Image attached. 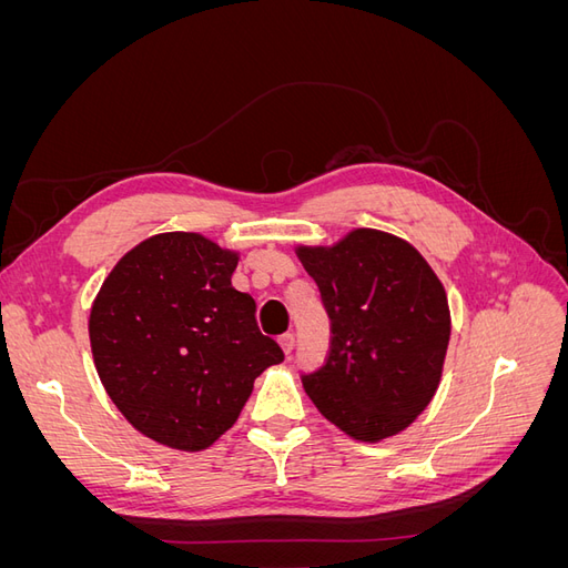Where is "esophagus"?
<instances>
[{
  "label": "esophagus",
  "mask_w": 568,
  "mask_h": 568,
  "mask_svg": "<svg viewBox=\"0 0 568 568\" xmlns=\"http://www.w3.org/2000/svg\"><path fill=\"white\" fill-rule=\"evenodd\" d=\"M280 346H282V351L286 353V355H291V353H294V346H296V336L294 334H282L280 336Z\"/></svg>",
  "instance_id": "34e87169"
}]
</instances>
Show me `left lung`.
Masks as SVG:
<instances>
[{
	"label": "left lung",
	"mask_w": 568,
	"mask_h": 568,
	"mask_svg": "<svg viewBox=\"0 0 568 568\" xmlns=\"http://www.w3.org/2000/svg\"><path fill=\"white\" fill-rule=\"evenodd\" d=\"M332 320L324 365L301 374L322 415L357 440L403 432L432 403L450 341L434 270L403 239L355 230L334 248H298Z\"/></svg>",
	"instance_id": "left-lung-1"
}]
</instances>
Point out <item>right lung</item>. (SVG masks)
<instances>
[{"label":"right lung","mask_w":568,"mask_h":568,"mask_svg":"<svg viewBox=\"0 0 568 568\" xmlns=\"http://www.w3.org/2000/svg\"><path fill=\"white\" fill-rule=\"evenodd\" d=\"M236 261L201 234H156L120 257L92 305L101 384L136 432L168 448H209L255 376L284 359L257 329L255 301L232 286Z\"/></svg>","instance_id":"right-lung-1"}]
</instances>
